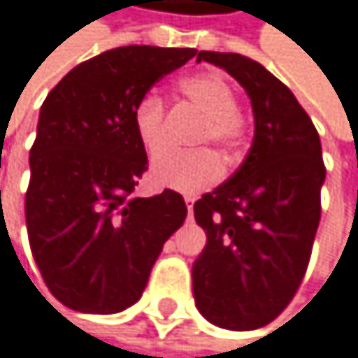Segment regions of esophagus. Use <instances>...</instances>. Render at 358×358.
Instances as JSON below:
<instances>
[{"mask_svg":"<svg viewBox=\"0 0 358 358\" xmlns=\"http://www.w3.org/2000/svg\"><path fill=\"white\" fill-rule=\"evenodd\" d=\"M185 201H187V213H189V217H193V197H185Z\"/></svg>","mask_w":358,"mask_h":358,"instance_id":"obj_1","label":"esophagus"}]
</instances>
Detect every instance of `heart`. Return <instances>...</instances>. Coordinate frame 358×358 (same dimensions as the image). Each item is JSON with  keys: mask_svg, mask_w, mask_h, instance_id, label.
I'll return each mask as SVG.
<instances>
[{"mask_svg": "<svg viewBox=\"0 0 358 358\" xmlns=\"http://www.w3.org/2000/svg\"><path fill=\"white\" fill-rule=\"evenodd\" d=\"M178 92L195 109L203 113L197 131V143L215 141L225 152H238L245 143V120L238 113V96L231 83L219 73H195L178 81ZM163 101L148 94L137 101L133 109V129L139 143L155 152L163 141ZM223 163L210 148H199L193 152H165L157 155L150 165V178L163 189L180 193H195L219 180Z\"/></svg>", "mask_w": 358, "mask_h": 358, "instance_id": "heart-1", "label": "heart"}]
</instances>
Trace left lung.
I'll list each match as a JSON object with an SVG mask.
<instances>
[{
	"mask_svg": "<svg viewBox=\"0 0 358 358\" xmlns=\"http://www.w3.org/2000/svg\"><path fill=\"white\" fill-rule=\"evenodd\" d=\"M251 101L253 141L227 182L195 201L206 247L193 262V296L215 327L253 331L292 301L320 223L322 145L294 94L245 55L199 51Z\"/></svg>",
	"mask_w": 358,
	"mask_h": 358,
	"instance_id": "left-lung-1",
	"label": "left lung"
}]
</instances>
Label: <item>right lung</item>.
<instances>
[{"mask_svg":"<svg viewBox=\"0 0 358 358\" xmlns=\"http://www.w3.org/2000/svg\"><path fill=\"white\" fill-rule=\"evenodd\" d=\"M195 49L131 45L75 66L40 107L25 221L51 294L81 313L135 305L165 241L187 219L180 193L135 197L148 169L133 109Z\"/></svg>","mask_w":358,"mask_h":358,"instance_id":"1","label":"right lung"}]
</instances>
